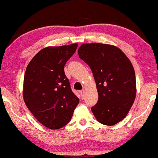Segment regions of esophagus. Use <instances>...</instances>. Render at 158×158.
Masks as SVG:
<instances>
[{
	"mask_svg": "<svg viewBox=\"0 0 158 158\" xmlns=\"http://www.w3.org/2000/svg\"><path fill=\"white\" fill-rule=\"evenodd\" d=\"M84 90H81V91H80V95H81V98H84Z\"/></svg>",
	"mask_w": 158,
	"mask_h": 158,
	"instance_id": "34e87169",
	"label": "esophagus"
}]
</instances>
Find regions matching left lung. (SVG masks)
Instances as JSON below:
<instances>
[{
  "instance_id": "1",
  "label": "left lung",
  "mask_w": 158,
  "mask_h": 158,
  "mask_svg": "<svg viewBox=\"0 0 158 158\" xmlns=\"http://www.w3.org/2000/svg\"><path fill=\"white\" fill-rule=\"evenodd\" d=\"M79 56L89 65L97 86L98 101L91 110L100 123L114 125L126 116L135 100L136 77L125 53L112 45L84 44Z\"/></svg>"
}]
</instances>
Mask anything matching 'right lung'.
Instances as JSON below:
<instances>
[{
	"label": "right lung",
	"mask_w": 158,
	"mask_h": 158,
	"mask_svg": "<svg viewBox=\"0 0 158 158\" xmlns=\"http://www.w3.org/2000/svg\"><path fill=\"white\" fill-rule=\"evenodd\" d=\"M77 46L44 48L26 69L23 92L26 105L37 121L50 129L68 124L79 104L64 72V66Z\"/></svg>",
	"instance_id": "add662e5"
}]
</instances>
